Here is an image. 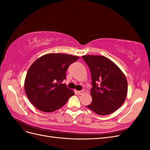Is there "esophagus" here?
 <instances>
[{
	"label": "esophagus",
	"instance_id": "34e87169",
	"mask_svg": "<svg viewBox=\"0 0 150 150\" xmlns=\"http://www.w3.org/2000/svg\"><path fill=\"white\" fill-rule=\"evenodd\" d=\"M78 93L79 94V95H81L84 93V91H78Z\"/></svg>",
	"mask_w": 150,
	"mask_h": 150
}]
</instances>
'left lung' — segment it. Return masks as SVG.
Listing matches in <instances>:
<instances>
[{"label": "left lung", "instance_id": "8db88e82", "mask_svg": "<svg viewBox=\"0 0 150 150\" xmlns=\"http://www.w3.org/2000/svg\"><path fill=\"white\" fill-rule=\"evenodd\" d=\"M82 57L91 74L92 103L87 107L99 115L115 112L123 104L128 92L123 72L104 56L86 55Z\"/></svg>", "mask_w": 150, "mask_h": 150}]
</instances>
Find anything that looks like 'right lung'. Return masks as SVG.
<instances>
[{
  "label": "right lung",
  "mask_w": 150,
  "mask_h": 150,
  "mask_svg": "<svg viewBox=\"0 0 150 150\" xmlns=\"http://www.w3.org/2000/svg\"><path fill=\"white\" fill-rule=\"evenodd\" d=\"M79 59L76 56L51 53L38 59L27 73L24 89L30 102L40 111L53 112L62 107L73 91L62 84L72 63Z\"/></svg>",
  "instance_id": "1"
}]
</instances>
